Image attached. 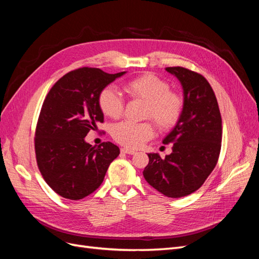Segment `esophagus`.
<instances>
[{
    "label": "esophagus",
    "mask_w": 259,
    "mask_h": 259,
    "mask_svg": "<svg viewBox=\"0 0 259 259\" xmlns=\"http://www.w3.org/2000/svg\"><path fill=\"white\" fill-rule=\"evenodd\" d=\"M121 152L122 153H126V154H135L136 153L135 150H132V149H128V148H122L121 149Z\"/></svg>",
    "instance_id": "obj_1"
}]
</instances>
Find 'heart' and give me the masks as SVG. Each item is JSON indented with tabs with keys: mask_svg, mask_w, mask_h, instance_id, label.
Returning <instances> with one entry per match:
<instances>
[{
	"mask_svg": "<svg viewBox=\"0 0 259 259\" xmlns=\"http://www.w3.org/2000/svg\"><path fill=\"white\" fill-rule=\"evenodd\" d=\"M124 91L133 100L146 104L144 117L151 119L161 131L175 127L183 115L185 99L182 94L170 90V84L162 77L146 73L124 84ZM103 113L111 119H119L124 111V100L111 86L104 89L98 96ZM151 122L134 123L123 121L112 127L111 135L117 144L127 148H139L153 136Z\"/></svg>",
	"mask_w": 259,
	"mask_h": 259,
	"instance_id": "obj_1",
	"label": "heart"
}]
</instances>
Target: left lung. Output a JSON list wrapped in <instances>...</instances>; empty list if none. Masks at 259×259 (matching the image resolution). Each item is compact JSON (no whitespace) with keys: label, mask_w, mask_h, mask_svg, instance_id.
<instances>
[{"label":"left lung","mask_w":259,"mask_h":259,"mask_svg":"<svg viewBox=\"0 0 259 259\" xmlns=\"http://www.w3.org/2000/svg\"><path fill=\"white\" fill-rule=\"evenodd\" d=\"M184 89L185 108L178 124L164 138L173 152L162 159L149 153L144 177L168 198L197 191L215 168L222 148V115L215 93L202 74L184 67H167Z\"/></svg>","instance_id":"left-lung-1"}]
</instances>
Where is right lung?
Instances as JSON below:
<instances>
[{
  "label": "right lung",
  "mask_w": 259,
  "mask_h": 259,
  "mask_svg": "<svg viewBox=\"0 0 259 259\" xmlns=\"http://www.w3.org/2000/svg\"><path fill=\"white\" fill-rule=\"evenodd\" d=\"M124 73L79 68L60 77L46 95L35 127V158L46 184L60 197L76 201L93 193L120 154L110 142L95 147L84 137L104 122L100 92Z\"/></svg>",
  "instance_id": "obj_1"
}]
</instances>
